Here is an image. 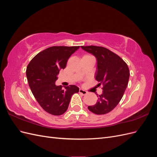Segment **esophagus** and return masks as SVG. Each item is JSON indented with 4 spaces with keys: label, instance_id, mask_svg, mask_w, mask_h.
<instances>
[{
    "label": "esophagus",
    "instance_id": "esophagus-1",
    "mask_svg": "<svg viewBox=\"0 0 157 157\" xmlns=\"http://www.w3.org/2000/svg\"><path fill=\"white\" fill-rule=\"evenodd\" d=\"M79 92L80 93V94H82V95H86L88 92L86 91V90H82V89H81V88H80L79 89Z\"/></svg>",
    "mask_w": 157,
    "mask_h": 157
}]
</instances>
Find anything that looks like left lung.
<instances>
[{"mask_svg": "<svg viewBox=\"0 0 157 157\" xmlns=\"http://www.w3.org/2000/svg\"><path fill=\"white\" fill-rule=\"evenodd\" d=\"M82 49L96 57L97 70L95 78L103 84V93L89 110L96 115H104L111 111L120 102L127 88L130 71L124 61L116 54L104 47L81 46Z\"/></svg>", "mask_w": 157, "mask_h": 157, "instance_id": "left-lung-1", "label": "left lung"}]
</instances>
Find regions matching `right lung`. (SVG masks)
Here are the masks:
<instances>
[{
    "instance_id": "add662e5",
    "label": "right lung",
    "mask_w": 157,
    "mask_h": 157,
    "mask_svg": "<svg viewBox=\"0 0 157 157\" xmlns=\"http://www.w3.org/2000/svg\"><path fill=\"white\" fill-rule=\"evenodd\" d=\"M80 46H52L39 52L29 62L26 76L33 96L45 111L61 115L67 110L71 96L78 93L75 85L56 86L58 75L66 67L69 57Z\"/></svg>"
}]
</instances>
